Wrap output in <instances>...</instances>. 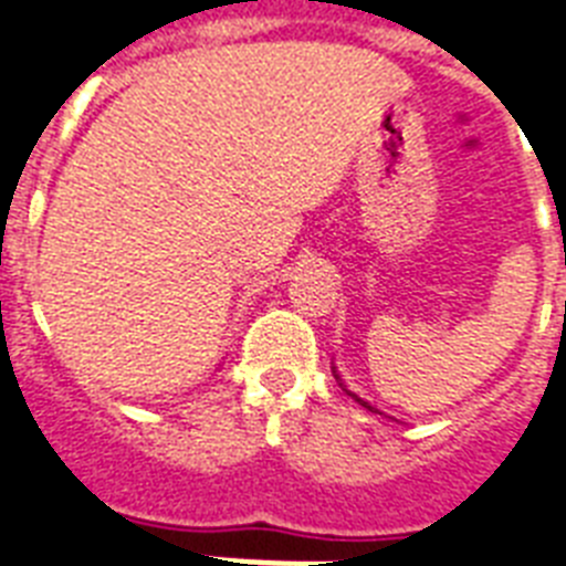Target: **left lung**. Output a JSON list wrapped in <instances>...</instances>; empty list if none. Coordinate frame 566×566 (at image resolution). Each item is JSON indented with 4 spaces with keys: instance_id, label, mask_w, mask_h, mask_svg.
Instances as JSON below:
<instances>
[{
    "instance_id": "8db88e82",
    "label": "left lung",
    "mask_w": 566,
    "mask_h": 566,
    "mask_svg": "<svg viewBox=\"0 0 566 566\" xmlns=\"http://www.w3.org/2000/svg\"><path fill=\"white\" fill-rule=\"evenodd\" d=\"M333 377H336L338 388H342V391H345L347 397H354L356 403H359V406H365V409H368V411H374V415H386V411H382V409H377V406H374V403H368V400H365V397H359V395H356V391H350V388H347L345 382H342V377H338L336 365H333ZM386 418H391V415H386Z\"/></svg>"
}]
</instances>
